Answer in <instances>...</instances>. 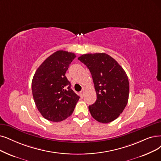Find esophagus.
<instances>
[{"instance_id":"obj_1","label":"esophagus","mask_w":161,"mask_h":161,"mask_svg":"<svg viewBox=\"0 0 161 161\" xmlns=\"http://www.w3.org/2000/svg\"><path fill=\"white\" fill-rule=\"evenodd\" d=\"M85 91H84V90H82V91H81L80 92V97H81V98H83V96H85Z\"/></svg>"}]
</instances>
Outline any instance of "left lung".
Masks as SVG:
<instances>
[{
  "label": "left lung",
  "instance_id": "left-lung-1",
  "mask_svg": "<svg viewBox=\"0 0 161 161\" xmlns=\"http://www.w3.org/2000/svg\"><path fill=\"white\" fill-rule=\"evenodd\" d=\"M78 59L88 68L92 75L97 99L88 106L96 121L107 124L123 112L129 98L130 84L124 69L104 53H88Z\"/></svg>",
  "mask_w": 161,
  "mask_h": 161
}]
</instances>
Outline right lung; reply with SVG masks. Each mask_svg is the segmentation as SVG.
Masks as SVG:
<instances>
[{
    "label": "right lung",
    "mask_w": 161,
    "mask_h": 161,
    "mask_svg": "<svg viewBox=\"0 0 161 161\" xmlns=\"http://www.w3.org/2000/svg\"><path fill=\"white\" fill-rule=\"evenodd\" d=\"M75 57L73 53L57 51L42 63L34 74L31 91L35 104L49 121L58 122L67 118L80 98L65 76Z\"/></svg>",
    "instance_id": "1"
}]
</instances>
